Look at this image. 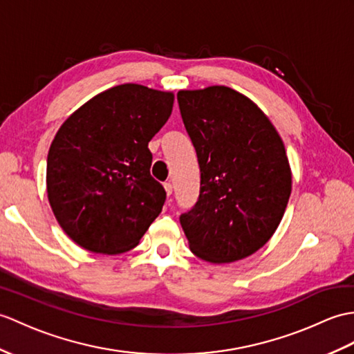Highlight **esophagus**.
I'll list each match as a JSON object with an SVG mask.
<instances>
[{
  "label": "esophagus",
  "instance_id": "obj_1",
  "mask_svg": "<svg viewBox=\"0 0 354 354\" xmlns=\"http://www.w3.org/2000/svg\"><path fill=\"white\" fill-rule=\"evenodd\" d=\"M164 190H166L167 196L170 197L171 192H174V185H171V183H164Z\"/></svg>",
  "mask_w": 354,
  "mask_h": 354
}]
</instances>
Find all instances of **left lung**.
I'll return each mask as SVG.
<instances>
[{
    "instance_id": "obj_1",
    "label": "left lung",
    "mask_w": 354,
    "mask_h": 354,
    "mask_svg": "<svg viewBox=\"0 0 354 354\" xmlns=\"http://www.w3.org/2000/svg\"><path fill=\"white\" fill-rule=\"evenodd\" d=\"M180 116L197 153L201 193L179 221L192 252L225 264L250 257L281 223L291 169L259 106L226 86L180 90Z\"/></svg>"
}]
</instances>
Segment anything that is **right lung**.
Returning a JSON list of instances; mask_svg holds the SVG:
<instances>
[{
	"label": "right lung",
	"instance_id": "obj_1",
	"mask_svg": "<svg viewBox=\"0 0 354 354\" xmlns=\"http://www.w3.org/2000/svg\"><path fill=\"white\" fill-rule=\"evenodd\" d=\"M171 92L120 84L63 122L46 161V192L63 231L81 248L128 252L166 201L151 176L149 142L174 109Z\"/></svg>",
	"mask_w": 354,
	"mask_h": 354
}]
</instances>
